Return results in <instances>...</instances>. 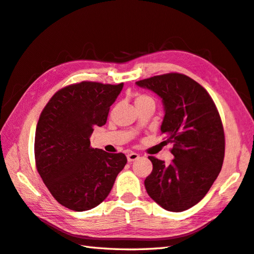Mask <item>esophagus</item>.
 <instances>
[{"instance_id": "obj_1", "label": "esophagus", "mask_w": 254, "mask_h": 254, "mask_svg": "<svg viewBox=\"0 0 254 254\" xmlns=\"http://www.w3.org/2000/svg\"><path fill=\"white\" fill-rule=\"evenodd\" d=\"M137 159H139V154L136 153V152H129L127 154L128 162H133V161H136Z\"/></svg>"}]
</instances>
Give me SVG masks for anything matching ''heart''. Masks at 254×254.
Listing matches in <instances>:
<instances>
[{"label":"heart","instance_id":"heart-1","mask_svg":"<svg viewBox=\"0 0 254 254\" xmlns=\"http://www.w3.org/2000/svg\"><path fill=\"white\" fill-rule=\"evenodd\" d=\"M148 102L153 103V100L151 97L146 95V94H137L136 98H134V103H136V106L143 104V103H148Z\"/></svg>","mask_w":254,"mask_h":254}]
</instances>
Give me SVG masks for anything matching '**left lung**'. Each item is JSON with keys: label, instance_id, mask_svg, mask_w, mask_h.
<instances>
[{"label": "left lung", "instance_id": "1", "mask_svg": "<svg viewBox=\"0 0 254 254\" xmlns=\"http://www.w3.org/2000/svg\"><path fill=\"white\" fill-rule=\"evenodd\" d=\"M136 84L161 97V132L164 142H173L170 164L149 157L153 169L144 186L162 208L180 213L204 198L221 170L225 133L219 113L207 91L188 75H156Z\"/></svg>", "mask_w": 254, "mask_h": 254}]
</instances>
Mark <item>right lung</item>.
<instances>
[{"instance_id":"right-lung-1","label":"right lung","mask_w":254,"mask_h":254,"mask_svg":"<svg viewBox=\"0 0 254 254\" xmlns=\"http://www.w3.org/2000/svg\"><path fill=\"white\" fill-rule=\"evenodd\" d=\"M123 86L89 81L65 86L40 114L35 133L36 167L51 195L71 210L100 205L127 163L124 153L90 146L93 128L105 125Z\"/></svg>"}]
</instances>
